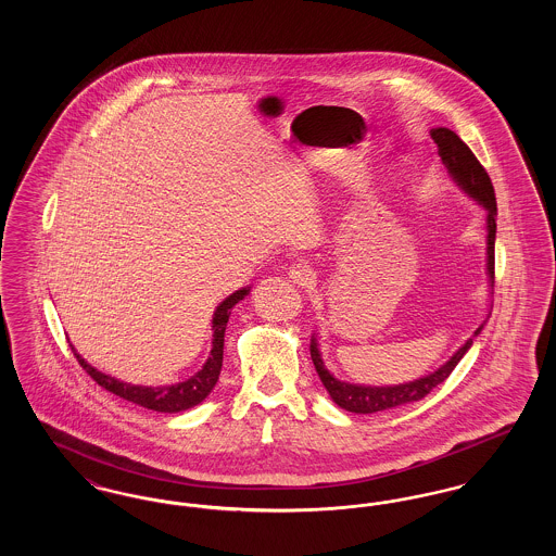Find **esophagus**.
Here are the masks:
<instances>
[{
    "label": "esophagus",
    "instance_id": "obj_1",
    "mask_svg": "<svg viewBox=\"0 0 556 556\" xmlns=\"http://www.w3.org/2000/svg\"><path fill=\"white\" fill-rule=\"evenodd\" d=\"M291 283L300 286V288H308L315 281V270L308 265H291L290 266Z\"/></svg>",
    "mask_w": 556,
    "mask_h": 556
}]
</instances>
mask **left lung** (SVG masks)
<instances>
[{"label":"left lung","instance_id":"left-lung-1","mask_svg":"<svg viewBox=\"0 0 556 556\" xmlns=\"http://www.w3.org/2000/svg\"><path fill=\"white\" fill-rule=\"evenodd\" d=\"M431 139L438 146V154L442 159V164L448 168V175L456 186L460 187L469 198H473L477 204L488 212L485 214V227H488V239H485V273H488V283L490 290L494 288V243H496V195L494 187L485 173V168L479 164L476 154L469 150V146L446 127H435L429 131ZM485 320L477 327L473 336L460 345L448 361L431 372H427L419 379L406 381V383H396V386H365V383H350L333 377L331 370H327L323 363V354L318 350L317 336L311 340V356L315 363L318 377L327 390L331 400L344 408L348 413L356 415H372L381 410L397 408L410 402H417L427 396L435 386L446 381L450 372L460 363V358L467 354V350L473 345V338H477L483 329Z\"/></svg>","mask_w":556,"mask_h":556}]
</instances>
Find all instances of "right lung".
Here are the masks:
<instances>
[{
	"mask_svg": "<svg viewBox=\"0 0 556 556\" xmlns=\"http://www.w3.org/2000/svg\"><path fill=\"white\" fill-rule=\"evenodd\" d=\"M248 293H250V288H241L236 293H231L229 298H225L216 306V311L212 315L211 356L206 358L204 367L198 370L195 375H191L186 381H179V383H173V386H159V388H154V386H132V383L121 381L112 375H106V372L91 367L77 350H75V356H77L80 367L91 375V379L108 392H112L114 396L129 400L132 404H139V406H143L148 410H156V413H181L187 408H193L195 404L206 400V396L212 392V388L218 381L220 367H223L225 329H227V323L231 317V311Z\"/></svg>",
	"mask_w": 556,
	"mask_h": 556,
	"instance_id": "right-lung-1",
	"label": "right lung"
}]
</instances>
